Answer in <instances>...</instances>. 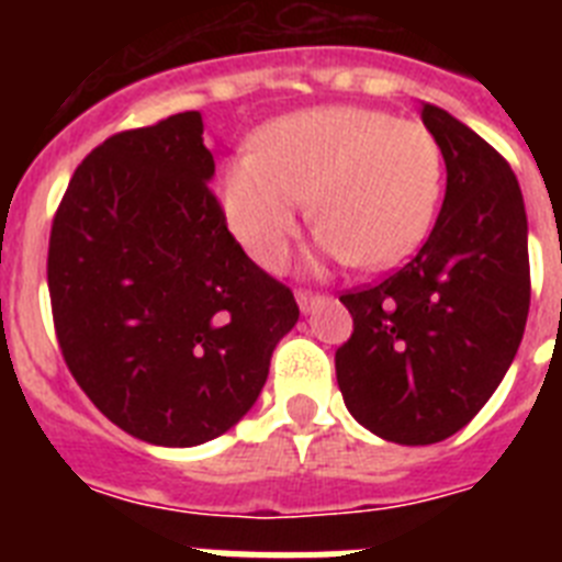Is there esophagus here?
Masks as SVG:
<instances>
[{
	"mask_svg": "<svg viewBox=\"0 0 562 562\" xmlns=\"http://www.w3.org/2000/svg\"><path fill=\"white\" fill-rule=\"evenodd\" d=\"M295 301H297V306H301V312L306 315V312H312L317 304H321V301H324V295H317V292H310V290H297Z\"/></svg>",
	"mask_w": 562,
	"mask_h": 562,
	"instance_id": "34e87169",
	"label": "esophagus"
}]
</instances>
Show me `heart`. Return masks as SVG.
<instances>
[{
	"label": "heart",
	"mask_w": 562,
	"mask_h": 562,
	"mask_svg": "<svg viewBox=\"0 0 562 562\" xmlns=\"http://www.w3.org/2000/svg\"><path fill=\"white\" fill-rule=\"evenodd\" d=\"M439 193L434 134L369 106H317L272 121L220 182L227 227L267 270L286 261L310 196L321 252L382 270L428 236Z\"/></svg>",
	"instance_id": "obj_1"
}]
</instances>
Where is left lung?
<instances>
[{
  "label": "left lung",
  "mask_w": 562,
  "mask_h": 562,
  "mask_svg": "<svg viewBox=\"0 0 562 562\" xmlns=\"http://www.w3.org/2000/svg\"><path fill=\"white\" fill-rule=\"evenodd\" d=\"M448 191L428 241L385 281L340 295L355 331L335 355L349 414L380 439L434 445L473 419L518 355L529 315L524 193L484 137L422 103Z\"/></svg>",
  "instance_id": "obj_1"
}]
</instances>
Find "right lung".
Here are the masks:
<instances>
[{"instance_id":"1","label":"right lung","mask_w":562,"mask_h":562,"mask_svg":"<svg viewBox=\"0 0 562 562\" xmlns=\"http://www.w3.org/2000/svg\"><path fill=\"white\" fill-rule=\"evenodd\" d=\"M213 171L200 112L112 134L76 168L49 233L67 369L109 422L162 448L231 430L301 315L227 231Z\"/></svg>"}]
</instances>
